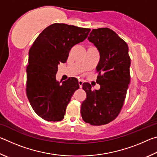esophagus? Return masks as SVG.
Returning a JSON list of instances; mask_svg holds the SVG:
<instances>
[{"instance_id":"obj_1","label":"esophagus","mask_w":157,"mask_h":157,"mask_svg":"<svg viewBox=\"0 0 157 157\" xmlns=\"http://www.w3.org/2000/svg\"><path fill=\"white\" fill-rule=\"evenodd\" d=\"M83 81L82 80H81V79H79V80L78 81V83H79V87H80V88H82V84H83Z\"/></svg>"}]
</instances>
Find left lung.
Returning <instances> with one entry per match:
<instances>
[{
  "instance_id": "obj_1",
  "label": "left lung",
  "mask_w": 157,
  "mask_h": 157,
  "mask_svg": "<svg viewBox=\"0 0 157 157\" xmlns=\"http://www.w3.org/2000/svg\"><path fill=\"white\" fill-rule=\"evenodd\" d=\"M88 39L100 52L96 82L100 88L93 90L90 84H82L86 98L81 115L91 125H102L113 121L122 109L130 82L131 59L126 42L109 28L94 29Z\"/></svg>"
}]
</instances>
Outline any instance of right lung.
<instances>
[{
    "mask_svg": "<svg viewBox=\"0 0 157 157\" xmlns=\"http://www.w3.org/2000/svg\"><path fill=\"white\" fill-rule=\"evenodd\" d=\"M91 29L53 23L36 37L29 51L26 94L37 115L49 122L61 121L66 107L79 88L75 78L56 79L58 64L65 63L71 49L83 41Z\"/></svg>",
    "mask_w": 157,
    "mask_h": 157,
    "instance_id": "right-lung-1",
    "label": "right lung"
}]
</instances>
